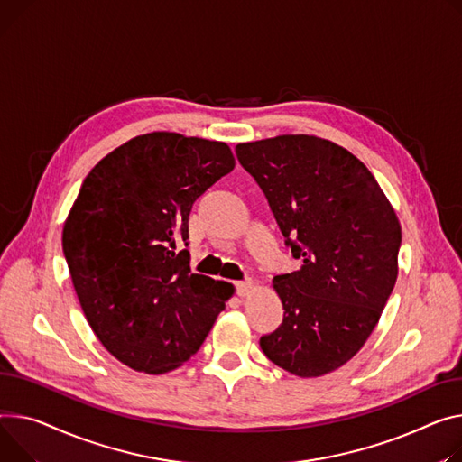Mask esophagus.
Wrapping results in <instances>:
<instances>
[{"instance_id":"1","label":"esophagus","mask_w":462,"mask_h":462,"mask_svg":"<svg viewBox=\"0 0 462 462\" xmlns=\"http://www.w3.org/2000/svg\"><path fill=\"white\" fill-rule=\"evenodd\" d=\"M234 286H236V293L239 297H247L254 290V282L253 281H239V282H234Z\"/></svg>"}]
</instances>
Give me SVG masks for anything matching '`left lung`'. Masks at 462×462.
<instances>
[{"label": "left lung", "mask_w": 462, "mask_h": 462, "mask_svg": "<svg viewBox=\"0 0 462 462\" xmlns=\"http://www.w3.org/2000/svg\"><path fill=\"white\" fill-rule=\"evenodd\" d=\"M236 156L300 262L274 276L284 319L260 347L299 377L337 370L370 337L395 286V213L367 167L330 141L281 135L237 144Z\"/></svg>", "instance_id": "8db88e82"}]
</instances>
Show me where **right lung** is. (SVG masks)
Segmentation results:
<instances>
[{
	"label": "right lung",
	"mask_w": 462,
	"mask_h": 462,
	"mask_svg": "<svg viewBox=\"0 0 462 462\" xmlns=\"http://www.w3.org/2000/svg\"><path fill=\"white\" fill-rule=\"evenodd\" d=\"M225 143L139 135L88 172L63 228L83 314L122 364L165 374L191 358L234 288L193 274L189 213L232 172Z\"/></svg>",
	"instance_id": "1"
}]
</instances>
